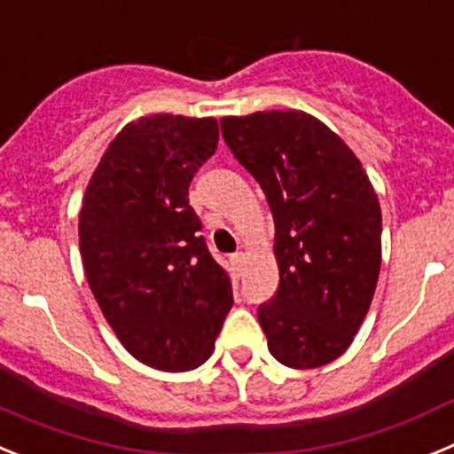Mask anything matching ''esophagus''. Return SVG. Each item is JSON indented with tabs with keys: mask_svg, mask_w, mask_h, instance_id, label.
I'll return each mask as SVG.
<instances>
[{
	"mask_svg": "<svg viewBox=\"0 0 454 454\" xmlns=\"http://www.w3.org/2000/svg\"><path fill=\"white\" fill-rule=\"evenodd\" d=\"M231 264L235 267V271H239V269H242V264H244V253H232Z\"/></svg>",
	"mask_w": 454,
	"mask_h": 454,
	"instance_id": "esophagus-1",
	"label": "esophagus"
}]
</instances>
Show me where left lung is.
<instances>
[{
  "mask_svg": "<svg viewBox=\"0 0 454 454\" xmlns=\"http://www.w3.org/2000/svg\"><path fill=\"white\" fill-rule=\"evenodd\" d=\"M235 158L267 194L280 283L257 308L273 357L292 369L330 364L353 344L382 262V212L364 167L303 110L223 117Z\"/></svg>",
  "mask_w": 454,
  "mask_h": 454,
  "instance_id": "1",
  "label": "left lung"
}]
</instances>
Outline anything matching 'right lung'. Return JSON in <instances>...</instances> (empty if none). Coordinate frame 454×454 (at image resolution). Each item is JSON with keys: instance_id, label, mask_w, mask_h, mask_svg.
<instances>
[{"instance_id": "obj_1", "label": "right lung", "mask_w": 454, "mask_h": 454, "mask_svg": "<svg viewBox=\"0 0 454 454\" xmlns=\"http://www.w3.org/2000/svg\"><path fill=\"white\" fill-rule=\"evenodd\" d=\"M217 142L215 117H140L110 142L83 194L90 289L121 346L151 369L201 366L232 308L231 276L187 199Z\"/></svg>"}]
</instances>
